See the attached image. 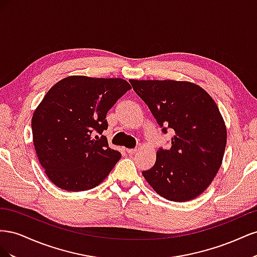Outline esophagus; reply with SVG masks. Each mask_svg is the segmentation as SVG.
I'll list each match as a JSON object with an SVG mask.
<instances>
[{
    "label": "esophagus",
    "instance_id": "1",
    "mask_svg": "<svg viewBox=\"0 0 257 257\" xmlns=\"http://www.w3.org/2000/svg\"><path fill=\"white\" fill-rule=\"evenodd\" d=\"M136 151H137L136 148H134V149H126V152H127L128 154H134Z\"/></svg>",
    "mask_w": 257,
    "mask_h": 257
}]
</instances>
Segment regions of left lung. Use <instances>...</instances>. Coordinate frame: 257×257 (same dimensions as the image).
<instances>
[{"label":"left lung","mask_w":257,"mask_h":257,"mask_svg":"<svg viewBox=\"0 0 257 257\" xmlns=\"http://www.w3.org/2000/svg\"><path fill=\"white\" fill-rule=\"evenodd\" d=\"M162 133L175 132L170 149L160 148L143 176L159 195L173 201L197 197L221 167L226 127L212 97L188 81L130 80Z\"/></svg>","instance_id":"left-lung-1"}]
</instances>
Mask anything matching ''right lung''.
<instances>
[{"label":"right lung","instance_id":"add662e5","mask_svg":"<svg viewBox=\"0 0 257 257\" xmlns=\"http://www.w3.org/2000/svg\"><path fill=\"white\" fill-rule=\"evenodd\" d=\"M131 89L121 78L71 76L47 92L34 111L32 133L38 161L54 185L87 191L111 172L121 153L102 135L106 114Z\"/></svg>","mask_w":257,"mask_h":257}]
</instances>
